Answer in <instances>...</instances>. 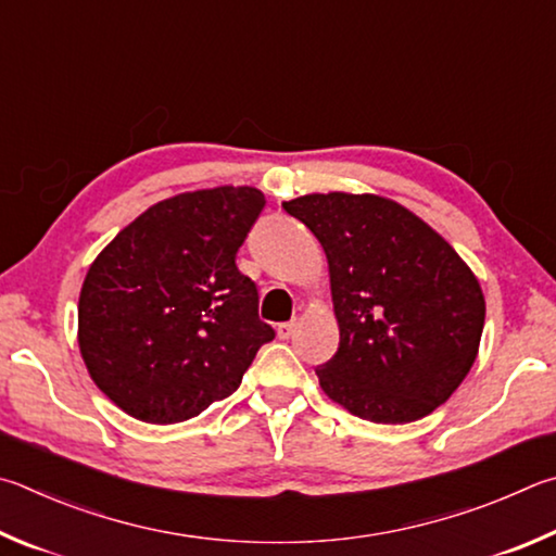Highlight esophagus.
Wrapping results in <instances>:
<instances>
[{
  "label": "esophagus",
  "mask_w": 556,
  "mask_h": 556,
  "mask_svg": "<svg viewBox=\"0 0 556 556\" xmlns=\"http://www.w3.org/2000/svg\"><path fill=\"white\" fill-rule=\"evenodd\" d=\"M294 332H296V320L279 323V326H277V336H279L281 340H289L291 336H294Z\"/></svg>",
  "instance_id": "1"
}]
</instances>
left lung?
Wrapping results in <instances>:
<instances>
[{
    "label": "left lung",
    "mask_w": 556,
    "mask_h": 556,
    "mask_svg": "<svg viewBox=\"0 0 556 556\" xmlns=\"http://www.w3.org/2000/svg\"><path fill=\"white\" fill-rule=\"evenodd\" d=\"M326 250L338 352L316 369L328 399L371 422H413L445 403L477 359L479 279L445 238L377 194L285 201Z\"/></svg>",
    "instance_id": "left-lung-1"
}]
</instances>
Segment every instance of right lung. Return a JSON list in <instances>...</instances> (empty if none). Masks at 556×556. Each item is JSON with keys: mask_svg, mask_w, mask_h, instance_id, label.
<instances>
[{"mask_svg": "<svg viewBox=\"0 0 556 556\" xmlns=\"http://www.w3.org/2000/svg\"><path fill=\"white\" fill-rule=\"evenodd\" d=\"M265 208L255 187L185 191L128 224L89 267L77 306L89 377L143 422H181L233 393L275 338L236 265Z\"/></svg>", "mask_w": 556, "mask_h": 556, "instance_id": "1", "label": "right lung"}]
</instances>
